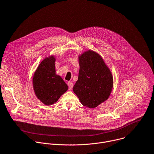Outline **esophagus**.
Segmentation results:
<instances>
[{
	"label": "esophagus",
	"mask_w": 154,
	"mask_h": 154,
	"mask_svg": "<svg viewBox=\"0 0 154 154\" xmlns=\"http://www.w3.org/2000/svg\"><path fill=\"white\" fill-rule=\"evenodd\" d=\"M68 87H69V89L71 90L72 89V87H73V83L72 82H68Z\"/></svg>",
	"instance_id": "esophagus-1"
}]
</instances>
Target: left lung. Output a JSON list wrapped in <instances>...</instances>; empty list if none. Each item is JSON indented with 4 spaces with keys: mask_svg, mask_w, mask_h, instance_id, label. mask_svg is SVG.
Segmentation results:
<instances>
[{
    "mask_svg": "<svg viewBox=\"0 0 154 154\" xmlns=\"http://www.w3.org/2000/svg\"><path fill=\"white\" fill-rule=\"evenodd\" d=\"M80 69L73 91L81 103L94 108L106 101L113 87L112 73L102 57L88 50L79 57Z\"/></svg>",
    "mask_w": 154,
    "mask_h": 154,
    "instance_id": "left-lung-1",
    "label": "left lung"
}]
</instances>
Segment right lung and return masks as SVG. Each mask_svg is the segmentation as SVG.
<instances>
[{
	"label": "right lung",
	"mask_w": 154,
	"mask_h": 154,
	"mask_svg": "<svg viewBox=\"0 0 154 154\" xmlns=\"http://www.w3.org/2000/svg\"><path fill=\"white\" fill-rule=\"evenodd\" d=\"M56 59L51 56L46 57L34 72L32 85L37 97L46 105L57 101L68 89L62 78L56 74Z\"/></svg>",
	"instance_id": "1"
}]
</instances>
